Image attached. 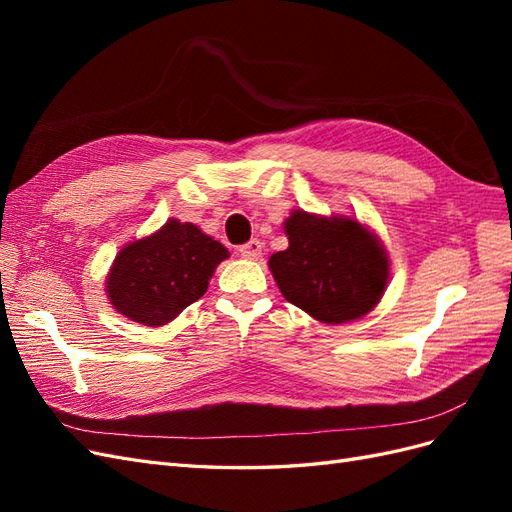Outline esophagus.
<instances>
[{
    "instance_id": "1",
    "label": "esophagus",
    "mask_w": 512,
    "mask_h": 512,
    "mask_svg": "<svg viewBox=\"0 0 512 512\" xmlns=\"http://www.w3.org/2000/svg\"><path fill=\"white\" fill-rule=\"evenodd\" d=\"M239 254H241L243 258L254 260V258H258V256L262 254V243H260L258 239H250V241L243 243V245L239 247Z\"/></svg>"
}]
</instances>
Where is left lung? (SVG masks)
I'll use <instances>...</instances> for the list:
<instances>
[{"mask_svg": "<svg viewBox=\"0 0 512 512\" xmlns=\"http://www.w3.org/2000/svg\"><path fill=\"white\" fill-rule=\"evenodd\" d=\"M284 228L290 245L269 267L286 301L329 324L371 312L389 282V260L367 228L305 211H294Z\"/></svg>", "mask_w": 512, "mask_h": 512, "instance_id": "8db88e82", "label": "left lung"}]
</instances>
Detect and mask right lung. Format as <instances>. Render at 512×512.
<instances>
[{
	"label": "right lung",
	"mask_w": 512,
	"mask_h": 512,
	"mask_svg": "<svg viewBox=\"0 0 512 512\" xmlns=\"http://www.w3.org/2000/svg\"><path fill=\"white\" fill-rule=\"evenodd\" d=\"M228 250L190 222L168 220L156 235L117 254L106 292L113 307L134 322L160 327L207 292Z\"/></svg>",
	"instance_id": "right-lung-1"
}]
</instances>
